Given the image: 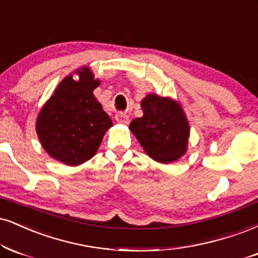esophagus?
Here are the masks:
<instances>
[{"label": "esophagus", "instance_id": "esophagus-1", "mask_svg": "<svg viewBox=\"0 0 258 258\" xmlns=\"http://www.w3.org/2000/svg\"><path fill=\"white\" fill-rule=\"evenodd\" d=\"M115 120L117 121V122L123 123V125H127V123H128V121H130L128 115H127L126 113H122V111H120V113H116Z\"/></svg>", "mask_w": 258, "mask_h": 258}]
</instances>
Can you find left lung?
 <instances>
[{"instance_id": "1", "label": "left lung", "mask_w": 258, "mask_h": 258, "mask_svg": "<svg viewBox=\"0 0 258 258\" xmlns=\"http://www.w3.org/2000/svg\"><path fill=\"white\" fill-rule=\"evenodd\" d=\"M144 115L132 120L130 128L151 159L161 163L176 161L187 147V120L180 105L170 98L149 95L143 99Z\"/></svg>"}]
</instances>
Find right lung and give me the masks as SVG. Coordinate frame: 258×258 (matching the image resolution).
Listing matches in <instances>:
<instances>
[{"instance_id": "add662e5", "label": "right lung", "mask_w": 258, "mask_h": 258, "mask_svg": "<svg viewBox=\"0 0 258 258\" xmlns=\"http://www.w3.org/2000/svg\"><path fill=\"white\" fill-rule=\"evenodd\" d=\"M99 82L88 68L62 80L37 119V133L51 157L77 166L91 159L113 125L92 91Z\"/></svg>"}]
</instances>
